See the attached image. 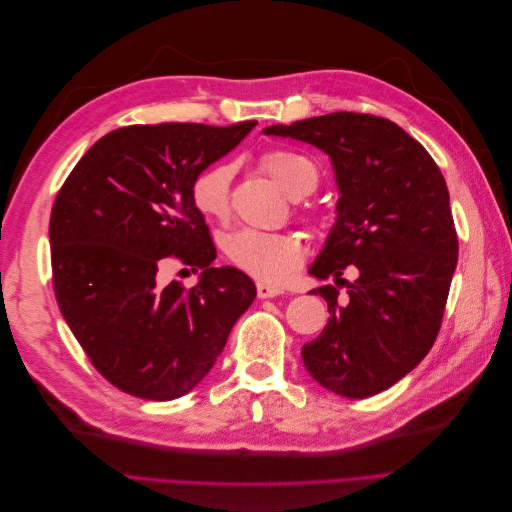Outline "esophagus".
I'll return each instance as SVG.
<instances>
[{"mask_svg": "<svg viewBox=\"0 0 512 512\" xmlns=\"http://www.w3.org/2000/svg\"><path fill=\"white\" fill-rule=\"evenodd\" d=\"M256 292H258V297L260 299H273V297H280V294L284 292L282 288H277V286H269V284H256Z\"/></svg>", "mask_w": 512, "mask_h": 512, "instance_id": "1", "label": "esophagus"}]
</instances>
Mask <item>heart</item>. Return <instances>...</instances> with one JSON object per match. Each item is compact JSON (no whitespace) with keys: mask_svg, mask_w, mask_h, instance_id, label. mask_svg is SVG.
Here are the masks:
<instances>
[{"mask_svg":"<svg viewBox=\"0 0 512 512\" xmlns=\"http://www.w3.org/2000/svg\"><path fill=\"white\" fill-rule=\"evenodd\" d=\"M260 166L290 198L314 192L318 170L314 162L286 149L262 153ZM235 168L215 162L192 179L190 198L196 211L207 220H224L230 211V183ZM222 250L230 265L262 282H280L303 260V243L288 232H265L256 228H235L222 237Z\"/></svg>","mask_w":512,"mask_h":512,"instance_id":"1","label":"heart"}]
</instances>
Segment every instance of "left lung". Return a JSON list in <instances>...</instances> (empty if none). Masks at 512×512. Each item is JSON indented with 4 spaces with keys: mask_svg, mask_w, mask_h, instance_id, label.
<instances>
[{
    "mask_svg": "<svg viewBox=\"0 0 512 512\" xmlns=\"http://www.w3.org/2000/svg\"><path fill=\"white\" fill-rule=\"evenodd\" d=\"M331 158L337 181L335 224L309 267L329 322L301 350L312 378L337 395L371 397L399 382L436 342L457 267V232L446 181L425 147L397 123L331 113L269 126ZM352 264L357 280H341Z\"/></svg>",
    "mask_w": 512,
    "mask_h": 512,
    "instance_id": "1",
    "label": "left lung"
}]
</instances>
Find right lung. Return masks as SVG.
Returning a JSON list of instances; mask_svg holds the SVG:
<instances>
[{"mask_svg":"<svg viewBox=\"0 0 512 512\" xmlns=\"http://www.w3.org/2000/svg\"><path fill=\"white\" fill-rule=\"evenodd\" d=\"M256 121L158 123L108 132L74 166L51 211L53 288L89 361L123 393L168 401L190 393L256 299L215 245L190 198L192 179L224 158ZM200 270L199 284L162 289V257Z\"/></svg>","mask_w":512,"mask_h":512,"instance_id":"obj_1","label":"right lung"}]
</instances>
